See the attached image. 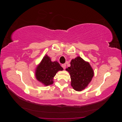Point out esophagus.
<instances>
[{
	"label": "esophagus",
	"instance_id": "34e87169",
	"mask_svg": "<svg viewBox=\"0 0 122 122\" xmlns=\"http://www.w3.org/2000/svg\"><path fill=\"white\" fill-rule=\"evenodd\" d=\"M62 68H63L64 69H66V65L65 63H64V64H62Z\"/></svg>",
	"mask_w": 122,
	"mask_h": 122
}]
</instances>
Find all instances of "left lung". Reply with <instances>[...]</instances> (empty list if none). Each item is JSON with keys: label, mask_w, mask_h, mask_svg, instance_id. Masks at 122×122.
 I'll use <instances>...</instances> for the list:
<instances>
[{"label": "left lung", "mask_w": 122, "mask_h": 122, "mask_svg": "<svg viewBox=\"0 0 122 122\" xmlns=\"http://www.w3.org/2000/svg\"><path fill=\"white\" fill-rule=\"evenodd\" d=\"M71 75V86L76 91H81L87 86L94 76V71L89 63L78 56L73 59L71 67L66 69Z\"/></svg>", "instance_id": "8db88e82"}]
</instances>
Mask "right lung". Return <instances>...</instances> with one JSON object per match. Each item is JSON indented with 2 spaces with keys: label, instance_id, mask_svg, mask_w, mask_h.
<instances>
[{
  "label": "right lung",
  "instance_id": "add662e5",
  "mask_svg": "<svg viewBox=\"0 0 122 122\" xmlns=\"http://www.w3.org/2000/svg\"><path fill=\"white\" fill-rule=\"evenodd\" d=\"M63 68L57 61L51 62L50 57L46 55L36 68V79L45 86L53 83V78L59 71Z\"/></svg>",
  "mask_w": 122,
  "mask_h": 122
}]
</instances>
